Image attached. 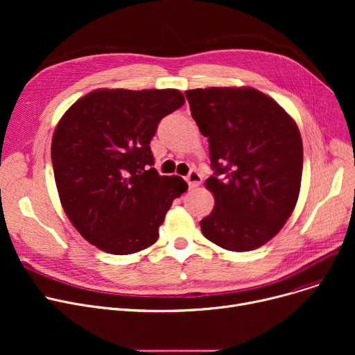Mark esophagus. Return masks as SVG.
I'll use <instances>...</instances> for the list:
<instances>
[{
    "instance_id": "esophagus-1",
    "label": "esophagus",
    "mask_w": 355,
    "mask_h": 355,
    "mask_svg": "<svg viewBox=\"0 0 355 355\" xmlns=\"http://www.w3.org/2000/svg\"><path fill=\"white\" fill-rule=\"evenodd\" d=\"M185 180H187L190 187H198V185H200L201 181H202V177H201V174H200L197 170H191V171L189 173L187 178H185Z\"/></svg>"
}]
</instances>
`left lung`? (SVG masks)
I'll return each instance as SVG.
<instances>
[{
    "label": "left lung",
    "mask_w": 355,
    "mask_h": 355,
    "mask_svg": "<svg viewBox=\"0 0 355 355\" xmlns=\"http://www.w3.org/2000/svg\"><path fill=\"white\" fill-rule=\"evenodd\" d=\"M191 116L209 138L214 209L204 237L233 252L269 241L292 214L301 190L304 148L295 121L253 87L185 92Z\"/></svg>",
    "instance_id": "1"
}]
</instances>
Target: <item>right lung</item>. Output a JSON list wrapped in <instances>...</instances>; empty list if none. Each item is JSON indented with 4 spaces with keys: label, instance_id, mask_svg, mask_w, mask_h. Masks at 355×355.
Here are the masks:
<instances>
[{
    "label": "right lung",
    "instance_id": "right-lung-1",
    "mask_svg": "<svg viewBox=\"0 0 355 355\" xmlns=\"http://www.w3.org/2000/svg\"><path fill=\"white\" fill-rule=\"evenodd\" d=\"M177 89H99L74 103L54 130L51 162L71 225L110 254L137 253L158 240L181 177L159 175L151 139L184 105Z\"/></svg>",
    "mask_w": 355,
    "mask_h": 355
}]
</instances>
